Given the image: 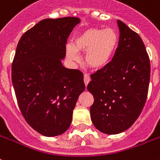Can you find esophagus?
<instances>
[{
    "mask_svg": "<svg viewBox=\"0 0 160 160\" xmlns=\"http://www.w3.org/2000/svg\"><path fill=\"white\" fill-rule=\"evenodd\" d=\"M90 81V76L88 75V74H84V84L85 85H88V84H89V82Z\"/></svg>",
    "mask_w": 160,
    "mask_h": 160,
    "instance_id": "1",
    "label": "esophagus"
}]
</instances>
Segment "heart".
Wrapping results in <instances>:
<instances>
[{"label":"heart","instance_id":"1","mask_svg":"<svg viewBox=\"0 0 160 160\" xmlns=\"http://www.w3.org/2000/svg\"><path fill=\"white\" fill-rule=\"evenodd\" d=\"M119 38L113 28H90L78 35L74 45H67V56L78 61V52H87L85 64L93 70H100L109 64L118 46Z\"/></svg>","mask_w":160,"mask_h":160}]
</instances>
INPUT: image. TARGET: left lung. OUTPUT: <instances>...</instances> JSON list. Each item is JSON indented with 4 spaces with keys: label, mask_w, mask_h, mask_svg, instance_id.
<instances>
[{
    "label": "left lung",
    "mask_w": 160,
    "mask_h": 160,
    "mask_svg": "<svg viewBox=\"0 0 160 160\" xmlns=\"http://www.w3.org/2000/svg\"><path fill=\"white\" fill-rule=\"evenodd\" d=\"M120 31L115 55L109 64L91 75L87 89L94 101L90 118L102 133L118 134L140 116L147 98L150 58L138 33L118 20Z\"/></svg>",
    "instance_id": "left-lung-1"
}]
</instances>
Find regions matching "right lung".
I'll return each instance as SVG.
<instances>
[{
	"instance_id": "obj_1",
	"label": "right lung",
	"mask_w": 160,
	"mask_h": 160,
	"mask_svg": "<svg viewBox=\"0 0 160 160\" xmlns=\"http://www.w3.org/2000/svg\"><path fill=\"white\" fill-rule=\"evenodd\" d=\"M77 17L45 19L20 38L11 67L17 102L28 125L45 136L64 133L72 121L84 75L62 66Z\"/></svg>"
}]
</instances>
